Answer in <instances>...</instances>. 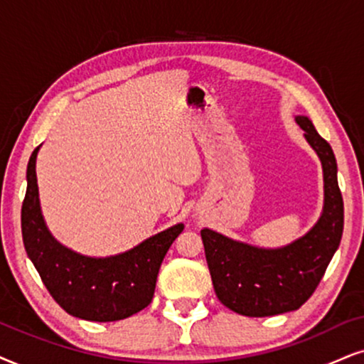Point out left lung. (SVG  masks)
<instances>
[{
  "mask_svg": "<svg viewBox=\"0 0 364 364\" xmlns=\"http://www.w3.org/2000/svg\"><path fill=\"white\" fill-rule=\"evenodd\" d=\"M296 121L324 171V210L311 232L291 245L265 250L201 230L216 297L242 316L265 317L299 309L314 294L343 237L344 205L333 149L309 119L297 116Z\"/></svg>",
  "mask_w": 364,
  "mask_h": 364,
  "instance_id": "left-lung-1",
  "label": "left lung"
}]
</instances>
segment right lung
<instances>
[{
  "mask_svg": "<svg viewBox=\"0 0 364 364\" xmlns=\"http://www.w3.org/2000/svg\"><path fill=\"white\" fill-rule=\"evenodd\" d=\"M36 148L26 168V195L21 205L25 250L45 287L68 314L85 321L126 319L153 301L161 262L183 232L178 223L124 254L92 259L68 250L50 235L40 211L36 185Z\"/></svg>",
  "mask_w": 364,
  "mask_h": 364,
  "instance_id": "obj_1",
  "label": "right lung"
}]
</instances>
